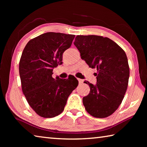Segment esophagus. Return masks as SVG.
Here are the masks:
<instances>
[{"instance_id":"1","label":"esophagus","mask_w":147,"mask_h":147,"mask_svg":"<svg viewBox=\"0 0 147 147\" xmlns=\"http://www.w3.org/2000/svg\"><path fill=\"white\" fill-rule=\"evenodd\" d=\"M78 79V82H79V84H82L83 82H84V80H82V79H80V78H77Z\"/></svg>"}]
</instances>
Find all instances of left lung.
Segmentation results:
<instances>
[{"label": "left lung", "instance_id": "left-lung-1", "mask_svg": "<svg viewBox=\"0 0 147 147\" xmlns=\"http://www.w3.org/2000/svg\"><path fill=\"white\" fill-rule=\"evenodd\" d=\"M74 45L89 67L96 69L97 82L88 84L90 91L83 98L86 110L94 117L105 118L117 109L128 88L130 69L124 50L108 38L77 36Z\"/></svg>", "mask_w": 147, "mask_h": 147}]
</instances>
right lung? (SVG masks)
<instances>
[{"label":"right lung","instance_id":"right-lung-1","mask_svg":"<svg viewBox=\"0 0 147 147\" xmlns=\"http://www.w3.org/2000/svg\"><path fill=\"white\" fill-rule=\"evenodd\" d=\"M74 37L47 32L30 40L22 53L19 66L22 91L30 106L42 117H54L62 113L69 96L78 86L74 76L56 80L52 76Z\"/></svg>","mask_w":147,"mask_h":147}]
</instances>
